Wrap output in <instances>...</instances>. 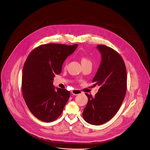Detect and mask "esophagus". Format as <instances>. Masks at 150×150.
Returning <instances> with one entry per match:
<instances>
[{
	"mask_svg": "<svg viewBox=\"0 0 150 150\" xmlns=\"http://www.w3.org/2000/svg\"><path fill=\"white\" fill-rule=\"evenodd\" d=\"M81 93H82V92H81L79 90H78V89H74L72 91V94L74 95H78Z\"/></svg>",
	"mask_w": 150,
	"mask_h": 150,
	"instance_id": "1",
	"label": "esophagus"
}]
</instances>
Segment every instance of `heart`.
<instances>
[{"mask_svg": "<svg viewBox=\"0 0 150 150\" xmlns=\"http://www.w3.org/2000/svg\"><path fill=\"white\" fill-rule=\"evenodd\" d=\"M87 62H90V61L88 60V59H87L86 58L83 57V58L81 59V64L85 63H87Z\"/></svg>", "mask_w": 150, "mask_h": 150, "instance_id": "obj_1", "label": "heart"}]
</instances>
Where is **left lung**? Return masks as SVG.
Here are the masks:
<instances>
[{"label": "left lung", "instance_id": "left-lung-1", "mask_svg": "<svg viewBox=\"0 0 150 150\" xmlns=\"http://www.w3.org/2000/svg\"><path fill=\"white\" fill-rule=\"evenodd\" d=\"M96 49L101 61L92 83L99 88L95 96L86 93L88 101L83 116L87 123L99 125L110 120L120 108L127 91V72L123 59L115 50L99 45Z\"/></svg>", "mask_w": 150, "mask_h": 150}]
</instances>
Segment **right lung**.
Masks as SVG:
<instances>
[{"mask_svg": "<svg viewBox=\"0 0 150 150\" xmlns=\"http://www.w3.org/2000/svg\"><path fill=\"white\" fill-rule=\"evenodd\" d=\"M78 45H43L28 57L23 68L22 93L30 112L39 120L50 122L61 115L70 92L55 87L53 79Z\"/></svg>", "mask_w": 150, "mask_h": 150, "instance_id": "1", "label": "right lung"}]
</instances>
